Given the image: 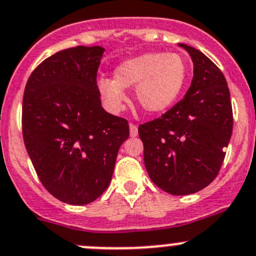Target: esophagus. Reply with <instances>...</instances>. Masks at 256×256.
Segmentation results:
<instances>
[{
	"label": "esophagus",
	"mask_w": 256,
	"mask_h": 256,
	"mask_svg": "<svg viewBox=\"0 0 256 256\" xmlns=\"http://www.w3.org/2000/svg\"><path fill=\"white\" fill-rule=\"evenodd\" d=\"M129 134H130V136H138V126L134 124V123H130L129 124Z\"/></svg>",
	"instance_id": "34e87169"
}]
</instances>
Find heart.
Masks as SVG:
<instances>
[{
	"instance_id": "1",
	"label": "heart",
	"mask_w": 256,
	"mask_h": 256,
	"mask_svg": "<svg viewBox=\"0 0 256 256\" xmlns=\"http://www.w3.org/2000/svg\"><path fill=\"white\" fill-rule=\"evenodd\" d=\"M186 80V66L176 53L149 52L129 58L114 70V80L102 78L100 92L108 107L122 110L126 88L136 87V100L146 112L159 113L174 104Z\"/></svg>"
}]
</instances>
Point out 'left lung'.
I'll return each instance as SVG.
<instances>
[{
	"mask_svg": "<svg viewBox=\"0 0 256 256\" xmlns=\"http://www.w3.org/2000/svg\"><path fill=\"white\" fill-rule=\"evenodd\" d=\"M194 63L186 97L156 120L138 127L152 182L172 196L208 186L219 173L232 132L226 80L204 53L180 43Z\"/></svg>",
	"mask_w": 256,
	"mask_h": 256,
	"instance_id": "left-lung-1",
	"label": "left lung"
}]
</instances>
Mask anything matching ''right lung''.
<instances>
[{
	"mask_svg": "<svg viewBox=\"0 0 256 256\" xmlns=\"http://www.w3.org/2000/svg\"><path fill=\"white\" fill-rule=\"evenodd\" d=\"M104 48H67L40 63L27 80L22 134L46 189L73 206L94 202L108 188L129 136L128 120L100 104L97 70Z\"/></svg>",
	"mask_w": 256,
	"mask_h": 256,
	"instance_id": "1",
	"label": "right lung"
}]
</instances>
